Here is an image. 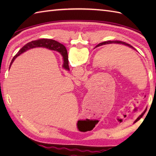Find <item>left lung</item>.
Instances as JSON below:
<instances>
[{
	"label": "left lung",
	"mask_w": 156,
	"mask_h": 156,
	"mask_svg": "<svg viewBox=\"0 0 156 156\" xmlns=\"http://www.w3.org/2000/svg\"><path fill=\"white\" fill-rule=\"evenodd\" d=\"M123 44V45H127V46H129V48H131L132 49H134L133 48V46H131V45H129V44H127V43H125V42H122V41H105V42H102V43H101V44H98L97 45V47H98V46H101V45H108V44ZM144 112H145V111L143 112V113H142L140 117H139L137 119H136V121H137L138 119H140L141 117H142V115H143L144 114Z\"/></svg>",
	"instance_id": "8db88e82"
}]
</instances>
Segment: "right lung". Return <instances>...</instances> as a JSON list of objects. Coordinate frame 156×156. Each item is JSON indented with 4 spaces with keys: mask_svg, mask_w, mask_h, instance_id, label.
Masks as SVG:
<instances>
[{
    "mask_svg": "<svg viewBox=\"0 0 156 156\" xmlns=\"http://www.w3.org/2000/svg\"><path fill=\"white\" fill-rule=\"evenodd\" d=\"M49 48L52 50H56L58 51L59 54H60L62 57L63 59H64V64H63V68L64 69L69 70V65H68V52L67 49H66V47L61 44H59V42L56 41L55 40H53V39H38V40L35 41H32L31 42H29L28 44L25 45L23 47L20 49L18 51L17 54H16L14 58H12V61L11 62V65L12 63L14 62L15 58L19 56L20 54H23V52L27 51L28 49H30L32 48ZM10 65V66H11Z\"/></svg>",
    "mask_w": 156,
    "mask_h": 156,
    "instance_id": "1",
    "label": "right lung"
}]
</instances>
